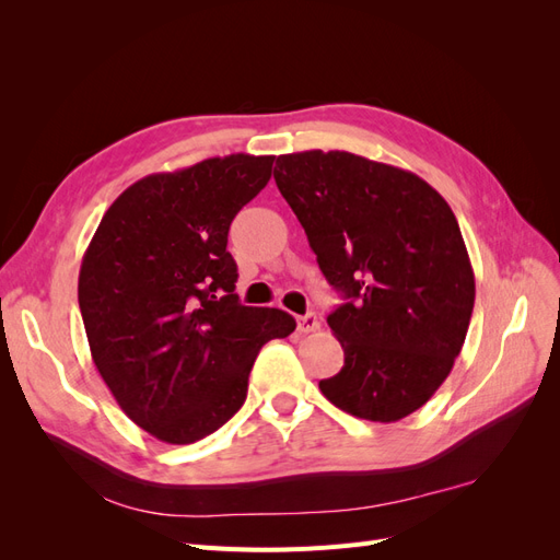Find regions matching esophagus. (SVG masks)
<instances>
[{
    "mask_svg": "<svg viewBox=\"0 0 560 560\" xmlns=\"http://www.w3.org/2000/svg\"><path fill=\"white\" fill-rule=\"evenodd\" d=\"M296 329H299L301 334H313V331H317V329H319L317 315H315V313H306V315L296 317Z\"/></svg>",
    "mask_w": 560,
    "mask_h": 560,
    "instance_id": "1",
    "label": "esophagus"
}]
</instances>
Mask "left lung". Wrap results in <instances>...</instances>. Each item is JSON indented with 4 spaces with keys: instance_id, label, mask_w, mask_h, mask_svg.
I'll return each instance as SVG.
<instances>
[{
    "instance_id": "8db88e82",
    "label": "left lung",
    "mask_w": 560,
    "mask_h": 560,
    "mask_svg": "<svg viewBox=\"0 0 560 560\" xmlns=\"http://www.w3.org/2000/svg\"><path fill=\"white\" fill-rule=\"evenodd\" d=\"M273 177L346 299L327 317L346 362L322 395L374 422L418 411L451 374L474 308L448 202L418 175L348 151L278 156Z\"/></svg>"
}]
</instances>
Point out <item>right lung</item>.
<instances>
[{
    "label": "right lung",
    "mask_w": 560,
    "mask_h": 560,
    "mask_svg": "<svg viewBox=\"0 0 560 560\" xmlns=\"http://www.w3.org/2000/svg\"><path fill=\"white\" fill-rule=\"evenodd\" d=\"M276 156L231 154L142 177L83 254L79 308L93 362L124 413L165 444H194L241 409L254 360L296 329L243 306L229 226Z\"/></svg>",
    "instance_id": "obj_1"
}]
</instances>
